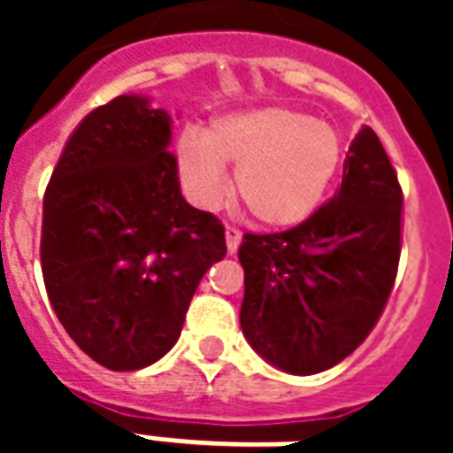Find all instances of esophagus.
Returning <instances> with one entry per match:
<instances>
[{
    "label": "esophagus",
    "instance_id": "1",
    "mask_svg": "<svg viewBox=\"0 0 453 453\" xmlns=\"http://www.w3.org/2000/svg\"><path fill=\"white\" fill-rule=\"evenodd\" d=\"M240 242H242V233L237 230V227H226V245H227V252L230 255H235L237 247H240Z\"/></svg>",
    "mask_w": 453,
    "mask_h": 453
}]
</instances>
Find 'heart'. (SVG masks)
I'll use <instances>...</instances> for the list:
<instances>
[{
	"instance_id": "1",
	"label": "heart",
	"mask_w": 453,
	"mask_h": 453,
	"mask_svg": "<svg viewBox=\"0 0 453 453\" xmlns=\"http://www.w3.org/2000/svg\"><path fill=\"white\" fill-rule=\"evenodd\" d=\"M340 133L311 113L262 106L223 113L179 142V177L201 203L226 196L235 172V194L250 218L265 227L303 223L320 206L340 169Z\"/></svg>"
}]
</instances>
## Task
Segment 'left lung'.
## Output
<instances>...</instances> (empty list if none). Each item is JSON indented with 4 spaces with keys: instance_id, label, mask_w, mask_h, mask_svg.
<instances>
[{
    "instance_id": "obj_1",
    "label": "left lung",
    "mask_w": 453,
    "mask_h": 453,
    "mask_svg": "<svg viewBox=\"0 0 453 453\" xmlns=\"http://www.w3.org/2000/svg\"><path fill=\"white\" fill-rule=\"evenodd\" d=\"M403 191L379 135L364 126L333 201L286 233L242 237L240 327L276 369H333L366 340L400 259Z\"/></svg>"
}]
</instances>
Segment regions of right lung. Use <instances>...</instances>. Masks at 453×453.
<instances>
[{
  "label": "right lung",
  "mask_w": 453,
  "mask_h": 453,
  "mask_svg": "<svg viewBox=\"0 0 453 453\" xmlns=\"http://www.w3.org/2000/svg\"><path fill=\"white\" fill-rule=\"evenodd\" d=\"M169 140L165 109L116 96L74 128L45 188V291L77 347L111 371L174 347L198 281L227 252L223 223L181 196Z\"/></svg>",
  "instance_id": "right-lung-1"
}]
</instances>
